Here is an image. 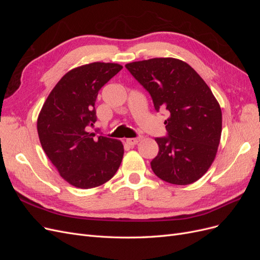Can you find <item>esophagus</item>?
I'll use <instances>...</instances> for the list:
<instances>
[{
	"mask_svg": "<svg viewBox=\"0 0 260 260\" xmlns=\"http://www.w3.org/2000/svg\"><path fill=\"white\" fill-rule=\"evenodd\" d=\"M141 141V137H138V138H131V139H127L125 140V142H127V144H129L130 146H133L138 144Z\"/></svg>",
	"mask_w": 260,
	"mask_h": 260,
	"instance_id": "34e87169",
	"label": "esophagus"
}]
</instances>
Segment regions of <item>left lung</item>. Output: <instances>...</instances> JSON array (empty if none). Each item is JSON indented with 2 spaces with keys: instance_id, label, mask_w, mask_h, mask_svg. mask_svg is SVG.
<instances>
[{
  "instance_id": "left-lung-1",
  "label": "left lung",
  "mask_w": 260,
  "mask_h": 260,
  "mask_svg": "<svg viewBox=\"0 0 260 260\" xmlns=\"http://www.w3.org/2000/svg\"><path fill=\"white\" fill-rule=\"evenodd\" d=\"M151 94L157 112L166 109L168 136L156 138L159 152L151 161L159 179L186 185L206 174L222 130V114L209 86L185 61L151 58L125 65Z\"/></svg>"
}]
</instances>
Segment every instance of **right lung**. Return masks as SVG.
I'll return each instance as SVG.
<instances>
[{
  "label": "right lung",
  "mask_w": 260,
  "mask_h": 260,
  "mask_svg": "<svg viewBox=\"0 0 260 260\" xmlns=\"http://www.w3.org/2000/svg\"><path fill=\"white\" fill-rule=\"evenodd\" d=\"M121 69L119 64L100 61L72 69L54 86L39 114L43 151L60 177L76 187L104 184L121 164L120 141L88 131L96 121L99 91Z\"/></svg>",
  "instance_id": "obj_1"
}]
</instances>
